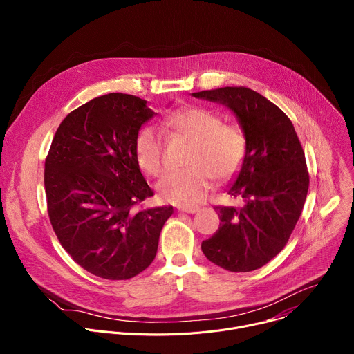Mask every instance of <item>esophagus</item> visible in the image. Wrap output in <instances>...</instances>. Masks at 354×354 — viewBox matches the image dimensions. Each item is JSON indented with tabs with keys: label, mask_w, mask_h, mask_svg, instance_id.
I'll list each match as a JSON object with an SVG mask.
<instances>
[{
	"label": "esophagus",
	"mask_w": 354,
	"mask_h": 354,
	"mask_svg": "<svg viewBox=\"0 0 354 354\" xmlns=\"http://www.w3.org/2000/svg\"><path fill=\"white\" fill-rule=\"evenodd\" d=\"M180 213H187V214H194L197 213L200 209L198 207H179L178 209Z\"/></svg>",
	"instance_id": "esophagus-1"
}]
</instances>
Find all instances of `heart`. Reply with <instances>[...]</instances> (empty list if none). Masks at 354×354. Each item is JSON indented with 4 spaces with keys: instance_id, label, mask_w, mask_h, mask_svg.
Masks as SVG:
<instances>
[{
    "instance_id": "obj_1",
    "label": "heart",
    "mask_w": 354,
    "mask_h": 354,
    "mask_svg": "<svg viewBox=\"0 0 354 354\" xmlns=\"http://www.w3.org/2000/svg\"><path fill=\"white\" fill-rule=\"evenodd\" d=\"M167 124L174 133L194 141L187 164L190 168L172 171L157 183L160 197L178 206H194L205 198L212 178L218 182L231 179L242 167L246 140L241 129L224 124L217 113L205 108H185L171 113ZM138 167L151 176L162 169V136L157 127L140 129L134 141Z\"/></svg>"
}]
</instances>
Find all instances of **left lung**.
<instances>
[{"label": "left lung", "instance_id": "left-lung-1", "mask_svg": "<svg viewBox=\"0 0 354 354\" xmlns=\"http://www.w3.org/2000/svg\"><path fill=\"white\" fill-rule=\"evenodd\" d=\"M192 96L228 108L246 140L245 160L227 189L243 207H216L218 231L201 242V250L225 270H257L284 248L304 207L310 185L304 151L291 120L255 91L225 86Z\"/></svg>", "mask_w": 354, "mask_h": 354}]
</instances>
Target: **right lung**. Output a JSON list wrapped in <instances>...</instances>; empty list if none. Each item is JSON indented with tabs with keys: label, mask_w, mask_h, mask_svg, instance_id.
<instances>
[{
	"label": "right lung",
	"mask_w": 354,
	"mask_h": 354,
	"mask_svg": "<svg viewBox=\"0 0 354 354\" xmlns=\"http://www.w3.org/2000/svg\"><path fill=\"white\" fill-rule=\"evenodd\" d=\"M157 113L127 93L97 96L66 116L44 162L50 223L86 272L127 280L154 261L174 207L134 212L154 192L134 156L141 126Z\"/></svg>",
	"instance_id": "add662e5"
}]
</instances>
